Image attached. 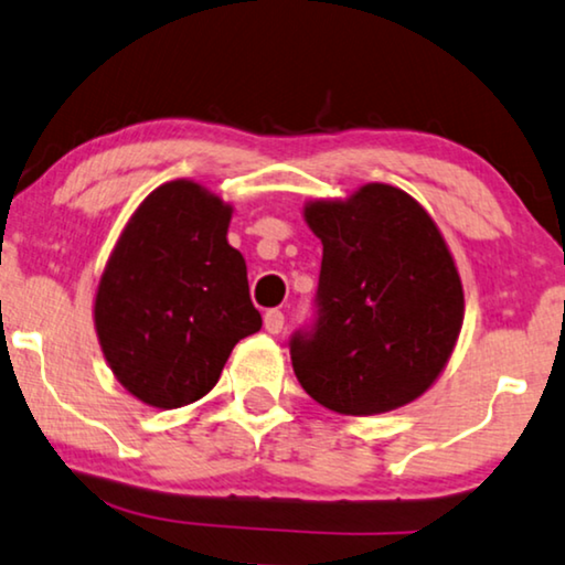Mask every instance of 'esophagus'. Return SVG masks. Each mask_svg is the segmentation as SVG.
I'll return each mask as SVG.
<instances>
[{
    "label": "esophagus",
    "instance_id": "1",
    "mask_svg": "<svg viewBox=\"0 0 565 565\" xmlns=\"http://www.w3.org/2000/svg\"><path fill=\"white\" fill-rule=\"evenodd\" d=\"M264 324H266V330L271 332V335L281 332L284 330V312H281V309H268V312L264 315Z\"/></svg>",
    "mask_w": 565,
    "mask_h": 565
}]
</instances>
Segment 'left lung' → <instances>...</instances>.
Returning <instances> with one entry per match:
<instances>
[{"label": "left lung", "instance_id": "8db88e82", "mask_svg": "<svg viewBox=\"0 0 565 565\" xmlns=\"http://www.w3.org/2000/svg\"><path fill=\"white\" fill-rule=\"evenodd\" d=\"M322 241L312 320L294 330L305 392L343 415H381L427 392L463 324L448 245L402 189L369 184L348 202H312Z\"/></svg>", "mask_w": 565, "mask_h": 565}]
</instances>
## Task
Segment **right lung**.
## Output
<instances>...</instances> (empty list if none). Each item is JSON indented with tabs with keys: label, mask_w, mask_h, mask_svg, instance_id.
I'll use <instances>...</instances> for the list:
<instances>
[{
	"label": "right lung",
	"mask_w": 565,
	"mask_h": 565,
	"mask_svg": "<svg viewBox=\"0 0 565 565\" xmlns=\"http://www.w3.org/2000/svg\"><path fill=\"white\" fill-rule=\"evenodd\" d=\"M227 225V204L194 181H171L138 206L102 276L94 305L102 351L150 407L202 399L237 340L264 324Z\"/></svg>",
	"instance_id": "1"
}]
</instances>
